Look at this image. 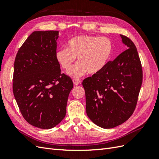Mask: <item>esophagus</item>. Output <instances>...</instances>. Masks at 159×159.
<instances>
[{
	"label": "esophagus",
	"instance_id": "esophagus-1",
	"mask_svg": "<svg viewBox=\"0 0 159 159\" xmlns=\"http://www.w3.org/2000/svg\"><path fill=\"white\" fill-rule=\"evenodd\" d=\"M73 82H74V84L75 85H79L81 83V81L79 79H74L73 80Z\"/></svg>",
	"mask_w": 159,
	"mask_h": 159
}]
</instances>
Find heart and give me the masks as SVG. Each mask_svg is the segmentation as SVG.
I'll list each match as a JSON object with an SVG mask.
<instances>
[{
    "label": "heart",
    "instance_id": "b5f03b06",
    "mask_svg": "<svg viewBox=\"0 0 159 159\" xmlns=\"http://www.w3.org/2000/svg\"><path fill=\"white\" fill-rule=\"evenodd\" d=\"M113 52V44L106 37L89 35L75 36L68 42V48H61L55 56L60 66L68 71L77 57V63L70 71L74 78L85 73L96 74L107 66Z\"/></svg>",
    "mask_w": 159,
    "mask_h": 159
}]
</instances>
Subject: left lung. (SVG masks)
Here are the masks:
<instances>
[{"mask_svg": "<svg viewBox=\"0 0 159 159\" xmlns=\"http://www.w3.org/2000/svg\"><path fill=\"white\" fill-rule=\"evenodd\" d=\"M127 50L109 61L98 74L85 79L86 113L98 126L111 129L131 116L136 107L143 81L137 50L125 36L120 35Z\"/></svg>", "mask_w": 159, "mask_h": 159, "instance_id": "left-lung-1", "label": "left lung"}]
</instances>
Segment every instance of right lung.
<instances>
[{
	"mask_svg": "<svg viewBox=\"0 0 159 159\" xmlns=\"http://www.w3.org/2000/svg\"><path fill=\"white\" fill-rule=\"evenodd\" d=\"M59 32L34 31L18 50L14 65L13 93L23 117L32 126L56 127L66 113L74 87L56 59Z\"/></svg>",
	"mask_w": 159,
	"mask_h": 159,
	"instance_id": "1",
	"label": "right lung"
}]
</instances>
